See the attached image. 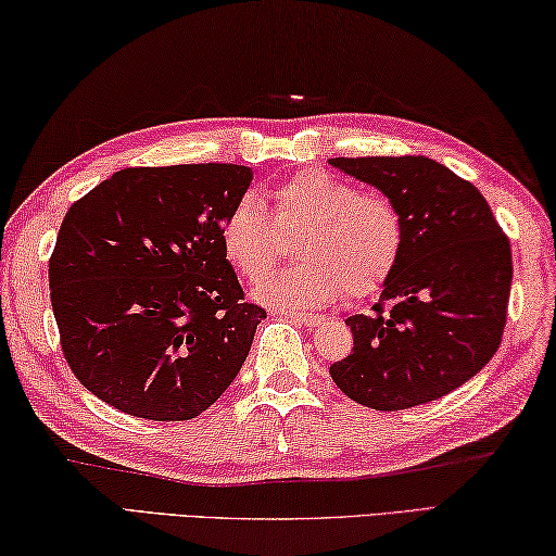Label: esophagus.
I'll return each mask as SVG.
<instances>
[{
  "instance_id": "esophagus-1",
  "label": "esophagus",
  "mask_w": 556,
  "mask_h": 556,
  "mask_svg": "<svg viewBox=\"0 0 556 556\" xmlns=\"http://www.w3.org/2000/svg\"><path fill=\"white\" fill-rule=\"evenodd\" d=\"M283 315H288L293 323H300L305 327H319L325 323L323 315H313V313H283Z\"/></svg>"
}]
</instances>
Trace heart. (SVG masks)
Wrapping results in <instances>:
<instances>
[{"instance_id":"b5f03b06","label":"heart","mask_w":556,"mask_h":556,"mask_svg":"<svg viewBox=\"0 0 556 556\" xmlns=\"http://www.w3.org/2000/svg\"><path fill=\"white\" fill-rule=\"evenodd\" d=\"M273 219L253 194H243L224 214L219 243L233 270L247 280L268 273L280 253V233H298L293 266L256 286L261 303L325 307L344 290L352 298L376 293L401 261L403 214L381 192L323 170L298 173L270 190Z\"/></svg>"}]
</instances>
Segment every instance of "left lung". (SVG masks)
<instances>
[{"mask_svg": "<svg viewBox=\"0 0 556 556\" xmlns=\"http://www.w3.org/2000/svg\"><path fill=\"white\" fill-rule=\"evenodd\" d=\"M403 214V253L371 315L346 319L352 354L329 366L371 410H407L469 381L498 352L513 283L510 241L469 180L425 155L332 159Z\"/></svg>", "mask_w": 556, "mask_h": 556, "instance_id": "1", "label": "left lung"}]
</instances>
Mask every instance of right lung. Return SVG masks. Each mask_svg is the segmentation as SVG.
<instances>
[{
  "instance_id": "1",
  "label": "right lung",
  "mask_w": 556,
  "mask_h": 556,
  "mask_svg": "<svg viewBox=\"0 0 556 556\" xmlns=\"http://www.w3.org/2000/svg\"><path fill=\"white\" fill-rule=\"evenodd\" d=\"M253 170L124 168L67 210L48 261L65 362L106 405L192 420L247 362L266 309L247 303L219 243Z\"/></svg>"
}]
</instances>
